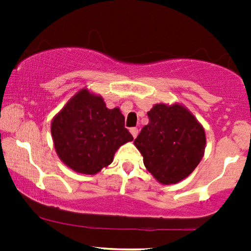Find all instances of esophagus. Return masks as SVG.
Returning a JSON list of instances; mask_svg holds the SVG:
<instances>
[{
    "label": "esophagus",
    "instance_id": "1",
    "mask_svg": "<svg viewBox=\"0 0 251 251\" xmlns=\"http://www.w3.org/2000/svg\"><path fill=\"white\" fill-rule=\"evenodd\" d=\"M130 132H131L133 138H136V137L138 136V129L137 128H130Z\"/></svg>",
    "mask_w": 251,
    "mask_h": 251
}]
</instances>
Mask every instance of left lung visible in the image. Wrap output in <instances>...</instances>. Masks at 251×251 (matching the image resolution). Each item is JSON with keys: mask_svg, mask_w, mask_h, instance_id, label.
Wrapping results in <instances>:
<instances>
[{"mask_svg": "<svg viewBox=\"0 0 251 251\" xmlns=\"http://www.w3.org/2000/svg\"><path fill=\"white\" fill-rule=\"evenodd\" d=\"M149 125L135 139L146 169L161 184H176L193 171L204 154L205 133L184 106L157 104Z\"/></svg>", "mask_w": 251, "mask_h": 251, "instance_id": "obj_1", "label": "left lung"}]
</instances>
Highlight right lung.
Segmentation results:
<instances>
[{
	"label": "right lung",
	"instance_id": "obj_1",
	"mask_svg": "<svg viewBox=\"0 0 251 251\" xmlns=\"http://www.w3.org/2000/svg\"><path fill=\"white\" fill-rule=\"evenodd\" d=\"M54 149L76 173L95 175L112 163L115 151L133 137L119 108L106 107L100 96L77 92L51 123Z\"/></svg>",
	"mask_w": 251,
	"mask_h": 251
}]
</instances>
